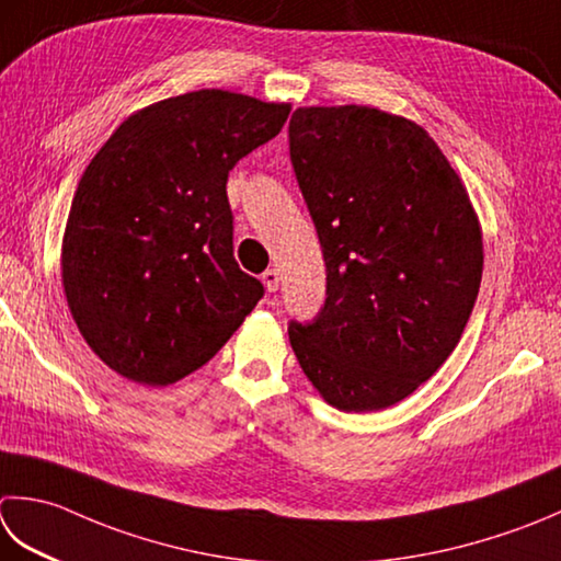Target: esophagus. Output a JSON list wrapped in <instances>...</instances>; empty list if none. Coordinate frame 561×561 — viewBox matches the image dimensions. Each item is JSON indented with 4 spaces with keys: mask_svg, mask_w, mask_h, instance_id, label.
Masks as SVG:
<instances>
[{
    "mask_svg": "<svg viewBox=\"0 0 561 561\" xmlns=\"http://www.w3.org/2000/svg\"><path fill=\"white\" fill-rule=\"evenodd\" d=\"M262 282H265V289L274 294L279 289V272L277 270H265L262 272Z\"/></svg>",
    "mask_w": 561,
    "mask_h": 561,
    "instance_id": "esophagus-1",
    "label": "esophagus"
}]
</instances>
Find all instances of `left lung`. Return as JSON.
Instances as JSON below:
<instances>
[{"label": "left lung", "mask_w": 561, "mask_h": 561, "mask_svg": "<svg viewBox=\"0 0 561 561\" xmlns=\"http://www.w3.org/2000/svg\"><path fill=\"white\" fill-rule=\"evenodd\" d=\"M289 156L325 260V301L289 323L304 375L347 413L431 379L474 309L484 250L459 174L425 130L371 106H301Z\"/></svg>", "instance_id": "8db88e82"}]
</instances>
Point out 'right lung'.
I'll return each mask as SVG.
<instances>
[{"label": "right lung", "mask_w": 561, "mask_h": 561, "mask_svg": "<svg viewBox=\"0 0 561 561\" xmlns=\"http://www.w3.org/2000/svg\"><path fill=\"white\" fill-rule=\"evenodd\" d=\"M289 104L199 90L128 116L87 164L62 238V287L87 345L130 381L206 365L262 299L233 257L228 172Z\"/></svg>", "instance_id": "add662e5"}]
</instances>
